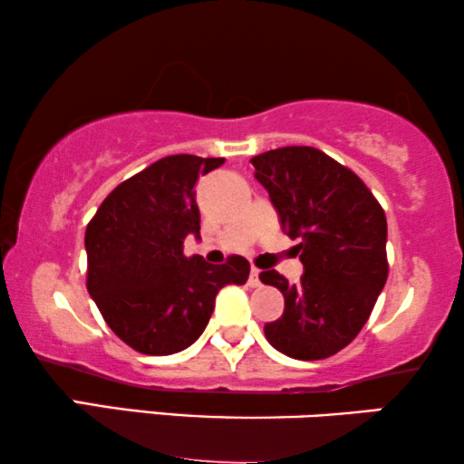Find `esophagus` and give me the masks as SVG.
Instances as JSON below:
<instances>
[{"label": "esophagus", "mask_w": 464, "mask_h": 464, "mask_svg": "<svg viewBox=\"0 0 464 464\" xmlns=\"http://www.w3.org/2000/svg\"><path fill=\"white\" fill-rule=\"evenodd\" d=\"M249 285H251V287H259V285H262V281H259V270L257 268H251Z\"/></svg>", "instance_id": "1"}]
</instances>
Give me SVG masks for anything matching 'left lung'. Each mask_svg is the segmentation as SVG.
Listing matches in <instances>:
<instances>
[{"instance_id":"1","label":"left lung","mask_w":464,"mask_h":464,"mask_svg":"<svg viewBox=\"0 0 464 464\" xmlns=\"http://www.w3.org/2000/svg\"><path fill=\"white\" fill-rule=\"evenodd\" d=\"M251 164L304 264L295 285L276 270L259 275L285 297L266 340L291 359L332 357L357 338L389 276L384 208L351 169L308 145L264 151Z\"/></svg>"}]
</instances>
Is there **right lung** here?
Masks as SVG:
<instances>
[{
  "label": "right lung",
  "instance_id": "add662e5",
  "mask_svg": "<svg viewBox=\"0 0 464 464\" xmlns=\"http://www.w3.org/2000/svg\"><path fill=\"white\" fill-rule=\"evenodd\" d=\"M224 162L162 158L120 183L86 226L88 294L111 332L137 353L162 357L192 346L219 289L249 278L240 256L221 266L183 256L188 234L200 238L196 181Z\"/></svg>",
  "mask_w": 464,
  "mask_h": 464
}]
</instances>
